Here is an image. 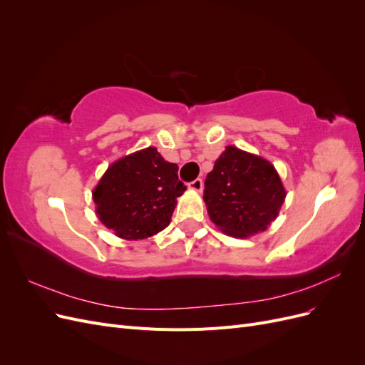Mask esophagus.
<instances>
[{"label": "esophagus", "mask_w": 365, "mask_h": 365, "mask_svg": "<svg viewBox=\"0 0 365 365\" xmlns=\"http://www.w3.org/2000/svg\"><path fill=\"white\" fill-rule=\"evenodd\" d=\"M189 187H190L192 190H195V192H197V193H201V192H202V187H204V182H202L201 178H197V180L192 181V182L189 184Z\"/></svg>", "instance_id": "1"}]
</instances>
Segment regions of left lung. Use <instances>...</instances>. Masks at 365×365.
<instances>
[{
    "mask_svg": "<svg viewBox=\"0 0 365 365\" xmlns=\"http://www.w3.org/2000/svg\"><path fill=\"white\" fill-rule=\"evenodd\" d=\"M286 190L274 165L259 155L227 146L205 178L204 201L222 233L245 239L262 233L279 216Z\"/></svg>",
    "mask_w": 365,
    "mask_h": 365,
    "instance_id": "1",
    "label": "left lung"
}]
</instances>
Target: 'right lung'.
Wrapping results in <instances>:
<instances>
[{
  "label": "right lung",
  "instance_id": "add662e5",
  "mask_svg": "<svg viewBox=\"0 0 365 365\" xmlns=\"http://www.w3.org/2000/svg\"><path fill=\"white\" fill-rule=\"evenodd\" d=\"M185 192L178 165L157 148H146L114 161L93 190L101 222L125 240H141L170 224L176 197Z\"/></svg>",
  "mask_w": 365,
  "mask_h": 365
}]
</instances>
